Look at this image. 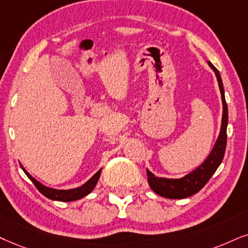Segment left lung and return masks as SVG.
<instances>
[{
  "label": "left lung",
  "instance_id": "left-lung-1",
  "mask_svg": "<svg viewBox=\"0 0 248 248\" xmlns=\"http://www.w3.org/2000/svg\"><path fill=\"white\" fill-rule=\"evenodd\" d=\"M209 67L214 71L216 79L218 82V88L221 92L222 106H223V113H222L221 129L218 134L217 140L213 146L211 153H209L205 161L202 162L199 167L194 170L190 171L186 176L180 178H167V177H158L151 173L149 169H146L147 182L151 189L159 196L165 197L168 199H183L187 197L193 196L194 193L199 192L200 190L205 186V184L213 176L216 169L221 165L223 160L225 146H227V127H228V106L225 102L224 88L222 83V79L220 72L217 71L211 62L207 61Z\"/></svg>",
  "mask_w": 248,
  "mask_h": 248
}]
</instances>
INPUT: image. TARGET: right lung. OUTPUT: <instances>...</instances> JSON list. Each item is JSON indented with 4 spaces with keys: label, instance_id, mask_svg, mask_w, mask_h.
Listing matches in <instances>:
<instances>
[{
    "label": "right lung",
    "instance_id": "obj_1",
    "mask_svg": "<svg viewBox=\"0 0 248 248\" xmlns=\"http://www.w3.org/2000/svg\"><path fill=\"white\" fill-rule=\"evenodd\" d=\"M21 169H23L25 174L27 175V177L33 182L34 186L37 187V190H39L43 196H46V198L51 200H57V202H75V200H79L81 198H83V197L88 196V194L95 189L97 182H98L99 176H101V173H102V168H101L92 178H90V180H88L83 186H81L79 187H75V189H68V190H58V189H52V187L43 186L42 183H40L39 181H36L32 175L28 173L23 166H21Z\"/></svg>",
    "mask_w": 248,
    "mask_h": 248
}]
</instances>
